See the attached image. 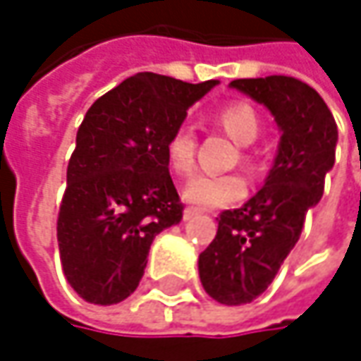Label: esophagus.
<instances>
[{
	"label": "esophagus",
	"instance_id": "obj_1",
	"mask_svg": "<svg viewBox=\"0 0 361 361\" xmlns=\"http://www.w3.org/2000/svg\"><path fill=\"white\" fill-rule=\"evenodd\" d=\"M196 215H198V209H185V211H183V219H185V221H188V219H194Z\"/></svg>",
	"mask_w": 361,
	"mask_h": 361
}]
</instances>
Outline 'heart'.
Segmentation results:
<instances>
[{
	"instance_id": "heart-1",
	"label": "heart",
	"mask_w": 361,
	"mask_h": 361,
	"mask_svg": "<svg viewBox=\"0 0 361 361\" xmlns=\"http://www.w3.org/2000/svg\"><path fill=\"white\" fill-rule=\"evenodd\" d=\"M217 123L228 131V135L240 146H249L259 135V116L245 102H232L215 114ZM196 157V133L190 125H180L167 137L165 159L167 165L178 173L185 176L194 167ZM247 192V183L238 173H196L183 185V200L198 209H219L238 202Z\"/></svg>"
}]
</instances>
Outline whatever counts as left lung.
<instances>
[{"instance_id": "1", "label": "left lung", "mask_w": 361, "mask_h": 361, "mask_svg": "<svg viewBox=\"0 0 361 361\" xmlns=\"http://www.w3.org/2000/svg\"><path fill=\"white\" fill-rule=\"evenodd\" d=\"M230 87L263 104L280 129L278 152L261 190L240 209L217 217V236L198 257L209 297L243 305L271 284L297 245L307 211L324 194L338 131L322 96L299 79H236Z\"/></svg>"}]
</instances>
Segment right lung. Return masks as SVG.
<instances>
[{
	"label": "right lung",
	"mask_w": 361,
	"mask_h": 361,
	"mask_svg": "<svg viewBox=\"0 0 361 361\" xmlns=\"http://www.w3.org/2000/svg\"><path fill=\"white\" fill-rule=\"evenodd\" d=\"M217 83L137 73L87 110L58 215L64 276L87 303L127 299L144 276L154 236L181 221L165 144Z\"/></svg>",
	"instance_id": "1"
}]
</instances>
